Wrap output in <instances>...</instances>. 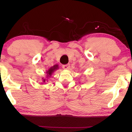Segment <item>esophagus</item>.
<instances>
[{
  "label": "esophagus",
  "instance_id": "1",
  "mask_svg": "<svg viewBox=\"0 0 132 132\" xmlns=\"http://www.w3.org/2000/svg\"><path fill=\"white\" fill-rule=\"evenodd\" d=\"M70 64H64V65L62 66V68L63 69H65V70H68L70 68Z\"/></svg>",
  "mask_w": 132,
  "mask_h": 132
}]
</instances>
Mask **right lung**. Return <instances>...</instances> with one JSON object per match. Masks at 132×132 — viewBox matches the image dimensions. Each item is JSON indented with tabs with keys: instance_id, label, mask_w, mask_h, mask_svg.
<instances>
[{
	"instance_id": "right-lung-1",
	"label": "right lung",
	"mask_w": 132,
	"mask_h": 132,
	"mask_svg": "<svg viewBox=\"0 0 132 132\" xmlns=\"http://www.w3.org/2000/svg\"><path fill=\"white\" fill-rule=\"evenodd\" d=\"M58 68H59V67H58L57 64H55V65L53 66V67H51V68L49 69V70L48 71H46V78H48V79L49 77H50L51 76V75H52V73L54 72L55 70H56ZM42 79H43V82H45V81H46L45 79H44V78Z\"/></svg>"
}]
</instances>
